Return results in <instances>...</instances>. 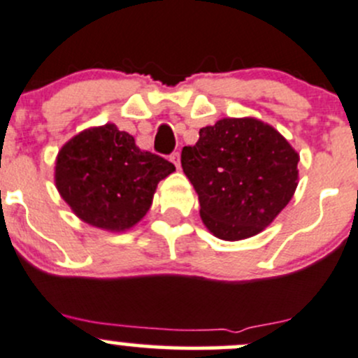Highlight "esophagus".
Masks as SVG:
<instances>
[{
	"label": "esophagus",
	"mask_w": 358,
	"mask_h": 358,
	"mask_svg": "<svg viewBox=\"0 0 358 358\" xmlns=\"http://www.w3.org/2000/svg\"><path fill=\"white\" fill-rule=\"evenodd\" d=\"M169 161H171L176 168H180V154L178 152H173L171 156H169Z\"/></svg>",
	"instance_id": "1"
}]
</instances>
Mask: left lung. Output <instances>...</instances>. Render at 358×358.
I'll return each instance as SVG.
<instances>
[{"label":"left lung","mask_w":358,"mask_h":358,"mask_svg":"<svg viewBox=\"0 0 358 358\" xmlns=\"http://www.w3.org/2000/svg\"><path fill=\"white\" fill-rule=\"evenodd\" d=\"M299 161L280 131L252 116L217 120L182 150L202 223L227 242L257 235L287 208L299 185Z\"/></svg>","instance_id":"8db88e82"}]
</instances>
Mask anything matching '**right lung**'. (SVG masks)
<instances>
[{
    "mask_svg": "<svg viewBox=\"0 0 358 358\" xmlns=\"http://www.w3.org/2000/svg\"><path fill=\"white\" fill-rule=\"evenodd\" d=\"M175 171L141 150L115 123L71 137L56 156L55 183L75 216L94 228L127 231L148 214L157 183Z\"/></svg>",
    "mask_w": 358,
    "mask_h": 358,
    "instance_id": "add662e5",
    "label": "right lung"
}]
</instances>
